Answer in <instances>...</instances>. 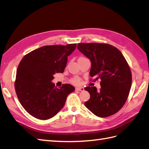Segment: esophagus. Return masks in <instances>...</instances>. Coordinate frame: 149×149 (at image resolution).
Segmentation results:
<instances>
[{"label":"esophagus","instance_id":"1","mask_svg":"<svg viewBox=\"0 0 149 149\" xmlns=\"http://www.w3.org/2000/svg\"><path fill=\"white\" fill-rule=\"evenodd\" d=\"M84 89L83 87H78V88H75L76 91H83Z\"/></svg>","mask_w":149,"mask_h":149}]
</instances>
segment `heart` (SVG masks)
<instances>
[{
	"label": "heart",
	"instance_id": "1",
	"mask_svg": "<svg viewBox=\"0 0 149 149\" xmlns=\"http://www.w3.org/2000/svg\"><path fill=\"white\" fill-rule=\"evenodd\" d=\"M71 82L74 84H78L80 83V78L78 76H74L71 79Z\"/></svg>",
	"mask_w": 149,
	"mask_h": 149
}]
</instances>
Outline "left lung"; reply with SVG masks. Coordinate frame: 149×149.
Listing matches in <instances>:
<instances>
[{
	"label": "left lung",
	"instance_id": "1",
	"mask_svg": "<svg viewBox=\"0 0 149 149\" xmlns=\"http://www.w3.org/2000/svg\"><path fill=\"white\" fill-rule=\"evenodd\" d=\"M78 49L91 61L89 72L94 81L101 79V88H84L90 98L84 105L94 114L106 118L116 114L124 105L132 84V73L119 49L107 43H80Z\"/></svg>",
	"mask_w": 149,
	"mask_h": 149
}]
</instances>
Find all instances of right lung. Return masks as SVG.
<instances>
[{"label":"right lung","instance_id":"right-lung-1","mask_svg":"<svg viewBox=\"0 0 149 149\" xmlns=\"http://www.w3.org/2000/svg\"><path fill=\"white\" fill-rule=\"evenodd\" d=\"M76 43L47 45L25 55L18 66L15 89L21 105L34 118L47 120L63 107L68 94L74 91L70 84L57 88L52 81L55 73L64 71Z\"/></svg>","mask_w":149,"mask_h":149}]
</instances>
